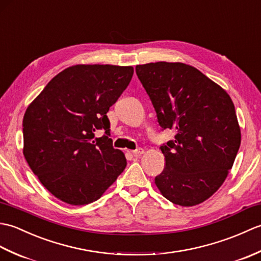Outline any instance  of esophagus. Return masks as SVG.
I'll use <instances>...</instances> for the list:
<instances>
[{
  "mask_svg": "<svg viewBox=\"0 0 261 261\" xmlns=\"http://www.w3.org/2000/svg\"><path fill=\"white\" fill-rule=\"evenodd\" d=\"M143 151H145V150H143L142 148H138V149H136V150L132 151V154H134L135 157H140L141 154L143 153Z\"/></svg>",
  "mask_w": 261,
  "mask_h": 261,
  "instance_id": "1",
  "label": "esophagus"
}]
</instances>
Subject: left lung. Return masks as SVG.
<instances>
[{"mask_svg": "<svg viewBox=\"0 0 261 261\" xmlns=\"http://www.w3.org/2000/svg\"><path fill=\"white\" fill-rule=\"evenodd\" d=\"M136 73L162 129L176 132L160 147L165 169L154 184L180 206L210 198L223 184L241 143L229 94L193 66L158 62L137 65Z\"/></svg>", "mask_w": 261, "mask_h": 261, "instance_id": "8db88e82", "label": "left lung"}]
</instances>
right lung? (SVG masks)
I'll list each match as a JSON object with an SVG mask.
<instances>
[{"mask_svg":"<svg viewBox=\"0 0 261 261\" xmlns=\"http://www.w3.org/2000/svg\"><path fill=\"white\" fill-rule=\"evenodd\" d=\"M134 75L131 66L75 65L60 71L28 107L23 154L41 184L70 205L95 202L124 170L107 113ZM104 129L95 138L93 132Z\"/></svg>","mask_w":261,"mask_h":261,"instance_id":"1","label":"right lung"}]
</instances>
